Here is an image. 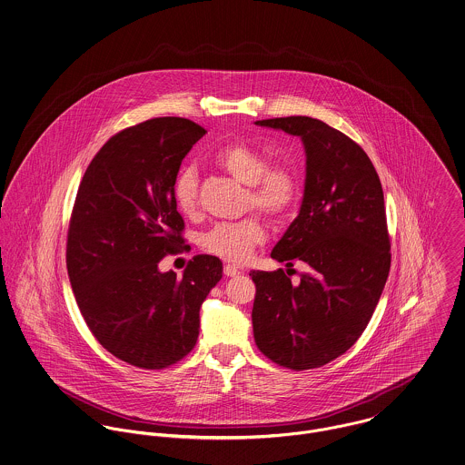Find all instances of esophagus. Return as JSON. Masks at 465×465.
<instances>
[{
  "instance_id": "34e87169",
  "label": "esophagus",
  "mask_w": 465,
  "mask_h": 465,
  "mask_svg": "<svg viewBox=\"0 0 465 465\" xmlns=\"http://www.w3.org/2000/svg\"><path fill=\"white\" fill-rule=\"evenodd\" d=\"M243 272L238 268V266H234V264H225L223 266V275L225 277H238V275H242Z\"/></svg>"
}]
</instances>
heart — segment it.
I'll use <instances>...</instances> for the list:
<instances>
[{"label":"heart","mask_w":465,"mask_h":465,"mask_svg":"<svg viewBox=\"0 0 465 465\" xmlns=\"http://www.w3.org/2000/svg\"><path fill=\"white\" fill-rule=\"evenodd\" d=\"M213 160L218 167L247 185L245 206L257 208L273 220L292 213L302 199V180L287 162H268L261 150L243 141L223 144ZM173 201L176 210L193 217L199 208V176L192 165L182 167L173 180ZM266 240V227L259 215L238 222H220L201 236V248L227 262H243L253 248Z\"/></svg>","instance_id":"obj_1"}]
</instances>
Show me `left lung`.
I'll use <instances>...</instances> for the list:
<instances>
[{
	"mask_svg": "<svg viewBox=\"0 0 465 465\" xmlns=\"http://www.w3.org/2000/svg\"><path fill=\"white\" fill-rule=\"evenodd\" d=\"M300 135L307 180L300 215L272 257L307 273L250 272L255 283L253 339L273 363L291 371L322 367L365 331L391 264L381 180L363 148L309 116L255 122Z\"/></svg>",
	"mask_w": 465,
	"mask_h": 465,
	"instance_id": "obj_1",
	"label": "left lung"
}]
</instances>
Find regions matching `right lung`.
<instances>
[{
	"label": "right lung",
	"mask_w": 465,
	"mask_h": 465,
	"mask_svg": "<svg viewBox=\"0 0 465 465\" xmlns=\"http://www.w3.org/2000/svg\"><path fill=\"white\" fill-rule=\"evenodd\" d=\"M206 134L185 118H153L113 135L90 162L66 234V270L79 310L113 356L167 369L193 349L199 309L222 279L215 255H195L183 279L158 272L186 250L173 201L182 160Z\"/></svg>",
	"instance_id": "add662e5"
}]
</instances>
